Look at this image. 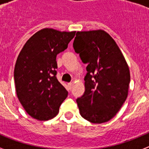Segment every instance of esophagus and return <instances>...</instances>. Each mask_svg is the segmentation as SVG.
<instances>
[{
    "label": "esophagus",
    "instance_id": "obj_1",
    "mask_svg": "<svg viewBox=\"0 0 149 149\" xmlns=\"http://www.w3.org/2000/svg\"><path fill=\"white\" fill-rule=\"evenodd\" d=\"M68 86H69L70 89H71V87H72V83H70V84H68Z\"/></svg>",
    "mask_w": 149,
    "mask_h": 149
}]
</instances>
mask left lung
I'll return each instance as SVG.
<instances>
[{
	"instance_id": "8db88e82",
	"label": "left lung",
	"mask_w": 149,
	"mask_h": 149,
	"mask_svg": "<svg viewBox=\"0 0 149 149\" xmlns=\"http://www.w3.org/2000/svg\"><path fill=\"white\" fill-rule=\"evenodd\" d=\"M73 49L87 64L84 95L77 98L80 115L93 124L108 121L127 99L130 71L115 41L103 30L77 31Z\"/></svg>"
}]
</instances>
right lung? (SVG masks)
<instances>
[{"label": "right lung", "instance_id": "add662e5", "mask_svg": "<svg viewBox=\"0 0 149 149\" xmlns=\"http://www.w3.org/2000/svg\"><path fill=\"white\" fill-rule=\"evenodd\" d=\"M76 31L43 29L34 34L17 56L14 79L17 98L39 120L56 117L68 92L56 77V56L68 47Z\"/></svg>", "mask_w": 149, "mask_h": 149}]
</instances>
